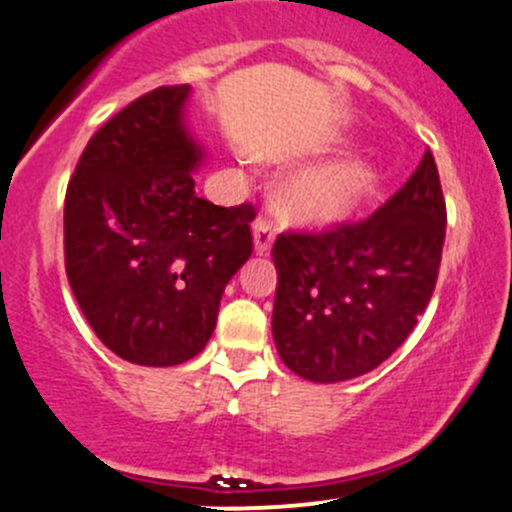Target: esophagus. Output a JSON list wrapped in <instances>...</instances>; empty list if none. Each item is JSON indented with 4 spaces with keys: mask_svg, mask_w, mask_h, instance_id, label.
I'll use <instances>...</instances> for the list:
<instances>
[{
    "mask_svg": "<svg viewBox=\"0 0 512 512\" xmlns=\"http://www.w3.org/2000/svg\"><path fill=\"white\" fill-rule=\"evenodd\" d=\"M252 233H255V250L257 255H267L269 250H272V243H274V226L269 218H257L255 221V228H252Z\"/></svg>",
    "mask_w": 512,
    "mask_h": 512,
    "instance_id": "obj_1",
    "label": "esophagus"
}]
</instances>
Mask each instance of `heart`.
Masks as SVG:
<instances>
[{
  "label": "heart",
  "mask_w": 512,
  "mask_h": 512,
  "mask_svg": "<svg viewBox=\"0 0 512 512\" xmlns=\"http://www.w3.org/2000/svg\"><path fill=\"white\" fill-rule=\"evenodd\" d=\"M372 162L364 157L323 162L284 184V204L303 221H335L355 211L376 187Z\"/></svg>",
  "instance_id": "obj_1"
}]
</instances>
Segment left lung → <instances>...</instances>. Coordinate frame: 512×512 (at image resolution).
Instances as JSON below:
<instances>
[{"label": "left lung", "mask_w": 512, "mask_h": 512, "mask_svg": "<svg viewBox=\"0 0 512 512\" xmlns=\"http://www.w3.org/2000/svg\"><path fill=\"white\" fill-rule=\"evenodd\" d=\"M445 228L440 174L425 150L411 179L364 221L279 235L272 333L286 367L333 384L391 357L430 303Z\"/></svg>", "instance_id": "left-lung-1"}]
</instances>
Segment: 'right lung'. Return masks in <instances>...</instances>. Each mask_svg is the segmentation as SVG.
Masks as SVG:
<instances>
[{"label":"right lung","mask_w":512,"mask_h":512,"mask_svg":"<svg viewBox=\"0 0 512 512\" xmlns=\"http://www.w3.org/2000/svg\"><path fill=\"white\" fill-rule=\"evenodd\" d=\"M189 84L157 87L111 116L65 194V272L114 355L174 367L216 328L226 284L252 255V204L194 194L201 150L182 123Z\"/></svg>","instance_id":"obj_1"}]
</instances>
